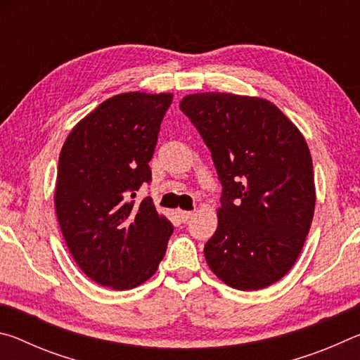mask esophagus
<instances>
[{
	"label": "esophagus",
	"mask_w": 360,
	"mask_h": 360,
	"mask_svg": "<svg viewBox=\"0 0 360 360\" xmlns=\"http://www.w3.org/2000/svg\"><path fill=\"white\" fill-rule=\"evenodd\" d=\"M192 216H193V211H182V210L178 211V217L181 219V222H187Z\"/></svg>",
	"instance_id": "34e87169"
}]
</instances>
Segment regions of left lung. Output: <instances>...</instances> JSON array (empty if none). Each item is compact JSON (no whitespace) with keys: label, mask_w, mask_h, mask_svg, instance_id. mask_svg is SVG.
<instances>
[{"label":"left lung","mask_w":360,"mask_h":360,"mask_svg":"<svg viewBox=\"0 0 360 360\" xmlns=\"http://www.w3.org/2000/svg\"><path fill=\"white\" fill-rule=\"evenodd\" d=\"M179 108L210 148L222 184L206 262L230 288H268L295 264L311 227L308 144L273 103L257 96L193 94Z\"/></svg>","instance_id":"left-lung-1"}]
</instances>
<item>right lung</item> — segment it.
Instances as JSON below:
<instances>
[{
	"label": "right lung",
	"mask_w": 360,
	"mask_h": 360,
	"mask_svg": "<svg viewBox=\"0 0 360 360\" xmlns=\"http://www.w3.org/2000/svg\"><path fill=\"white\" fill-rule=\"evenodd\" d=\"M172 94L129 92L103 101L71 130L60 152L56 211L72 259L92 281L133 289L154 275L173 225L150 197L149 162Z\"/></svg>",
	"instance_id": "add662e5"
}]
</instances>
